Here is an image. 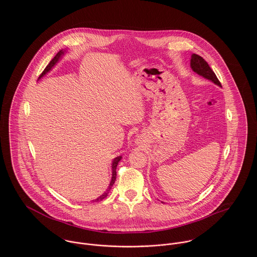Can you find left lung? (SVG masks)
Here are the masks:
<instances>
[{"mask_svg": "<svg viewBox=\"0 0 257 257\" xmlns=\"http://www.w3.org/2000/svg\"><path fill=\"white\" fill-rule=\"evenodd\" d=\"M190 66L192 68V70L194 72L210 80L211 82H213L214 84L218 85L221 87L220 85V81L218 80L216 74L214 73V71L211 69V67L209 66V64L206 62V60L201 57L200 55L198 54H195L193 53L191 55V60H190Z\"/></svg>", "mask_w": 257, "mask_h": 257, "instance_id": "1", "label": "left lung"}]
</instances>
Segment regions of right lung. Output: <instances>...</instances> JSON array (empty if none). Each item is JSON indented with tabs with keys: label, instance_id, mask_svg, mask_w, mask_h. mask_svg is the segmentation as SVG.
Returning a JSON list of instances; mask_svg holds the SVG:
<instances>
[{
	"label": "right lung",
	"instance_id": "right-lung-1",
	"mask_svg": "<svg viewBox=\"0 0 257 257\" xmlns=\"http://www.w3.org/2000/svg\"><path fill=\"white\" fill-rule=\"evenodd\" d=\"M65 51H66V50L61 49V50L54 56V58L48 63V65L45 67V69L43 70V72L41 73L39 78H41V77H43L45 74L48 73V72L57 64V62L59 61V59L64 55ZM121 158H122V156H117V157H115V158L112 160V163H111V180H110V184H109V187H108V189L106 190V192H104L103 195H101L100 197H98L96 200H93V202H95V201H96V202H97V201H102L103 199H105V198L108 196V194H109V192H110L112 185H113L114 181H115V177H116V171H115V169H116V166H117V164H118V162H119V160H120Z\"/></svg>",
	"mask_w": 257,
	"mask_h": 257
}]
</instances>
